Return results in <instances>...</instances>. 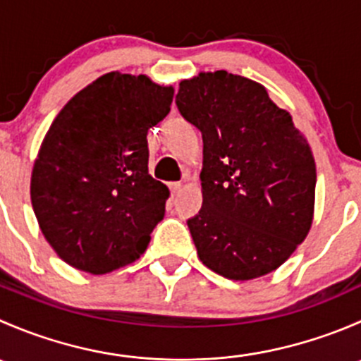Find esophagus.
Segmentation results:
<instances>
[{"mask_svg":"<svg viewBox=\"0 0 361 361\" xmlns=\"http://www.w3.org/2000/svg\"><path fill=\"white\" fill-rule=\"evenodd\" d=\"M181 187H183V185H181L180 181H176V183H171V185H169V188H171V194H173V195H176L178 192L181 190Z\"/></svg>","mask_w":361,"mask_h":361,"instance_id":"34e87169","label":"esophagus"}]
</instances>
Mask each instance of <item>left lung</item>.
<instances>
[{"instance_id":"obj_1","label":"left lung","mask_w":361,"mask_h":361,"mask_svg":"<svg viewBox=\"0 0 361 361\" xmlns=\"http://www.w3.org/2000/svg\"><path fill=\"white\" fill-rule=\"evenodd\" d=\"M176 106L202 133V207L187 221L201 262L234 281L276 271L312 225L307 140L264 85L224 69L181 80Z\"/></svg>"}]
</instances>
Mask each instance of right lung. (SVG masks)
Segmentation results:
<instances>
[{
    "mask_svg": "<svg viewBox=\"0 0 361 361\" xmlns=\"http://www.w3.org/2000/svg\"><path fill=\"white\" fill-rule=\"evenodd\" d=\"M174 89L111 71L68 101L43 137L31 202L43 235L66 264L106 274L136 262L164 218L169 188L148 174V129Z\"/></svg>",
    "mask_w": 361,
    "mask_h": 361,
    "instance_id": "add662e5",
    "label": "right lung"
}]
</instances>
